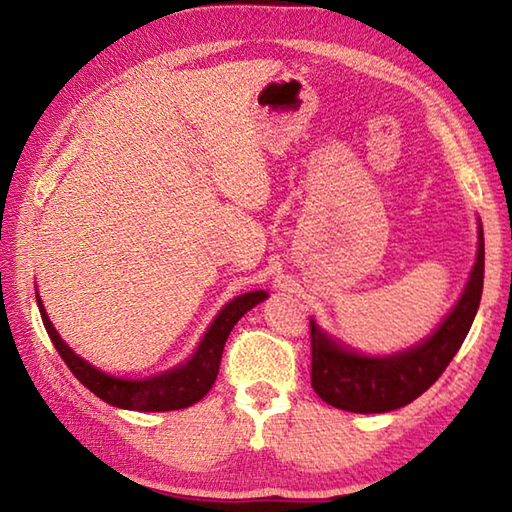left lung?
Listing matches in <instances>:
<instances>
[{
	"label": "left lung",
	"mask_w": 512,
	"mask_h": 512,
	"mask_svg": "<svg viewBox=\"0 0 512 512\" xmlns=\"http://www.w3.org/2000/svg\"><path fill=\"white\" fill-rule=\"evenodd\" d=\"M483 259V228H479L476 264L458 305L427 341L395 357H363L343 350L311 320V386L320 400L352 413H386L411 404L436 384L463 345L479 309Z\"/></svg>",
	"instance_id": "obj_1"
}]
</instances>
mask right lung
Here are the masks:
<instances>
[{
    "label": "right lung",
    "instance_id": "right-lung-1",
    "mask_svg": "<svg viewBox=\"0 0 512 512\" xmlns=\"http://www.w3.org/2000/svg\"><path fill=\"white\" fill-rule=\"evenodd\" d=\"M262 300H266V293L253 291L228 302V305L221 309V314L214 318V323L210 329H207L205 339L201 341V345H198L196 354L185 363V366H180L171 372H164V375H158V377L144 379V381L117 379L90 366L88 361L81 359L79 354H74L67 348V343L60 339L54 325H51L45 307H42L40 298H38V309H40L42 323H45L49 339L54 343V348L67 363V368L74 372V377L79 379L88 391L101 397L103 402L119 406V409L176 411V409H187V406L196 404L207 395L216 375H219L221 354L225 348V341H228V336L232 332V327L237 325V320L244 316L248 309H253Z\"/></svg>",
    "mask_w": 512,
    "mask_h": 512
}]
</instances>
